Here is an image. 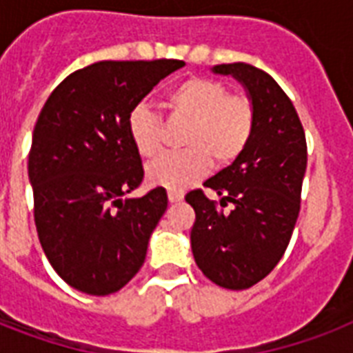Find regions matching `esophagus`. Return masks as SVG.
Listing matches in <instances>:
<instances>
[{
  "label": "esophagus",
  "mask_w": 353,
  "mask_h": 353,
  "mask_svg": "<svg viewBox=\"0 0 353 353\" xmlns=\"http://www.w3.org/2000/svg\"><path fill=\"white\" fill-rule=\"evenodd\" d=\"M185 198V194L181 190H168V201L170 203H177V201H181Z\"/></svg>",
  "instance_id": "1"
}]
</instances>
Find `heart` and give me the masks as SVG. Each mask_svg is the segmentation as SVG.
Wrapping results in <instances>:
<instances>
[{
  "instance_id": "1",
  "label": "heart",
  "mask_w": 353,
  "mask_h": 353,
  "mask_svg": "<svg viewBox=\"0 0 353 353\" xmlns=\"http://www.w3.org/2000/svg\"><path fill=\"white\" fill-rule=\"evenodd\" d=\"M165 110L172 121L187 124L177 155H166L150 163V185L168 190H183L214 165H231L251 141L256 112L243 93H229L220 80L190 77L181 80L165 97ZM128 133L137 154L152 159L161 152L163 122L150 108H133L128 117Z\"/></svg>"
}]
</instances>
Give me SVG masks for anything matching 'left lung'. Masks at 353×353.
<instances>
[{
  "label": "left lung",
  "instance_id": "8db88e82",
  "mask_svg": "<svg viewBox=\"0 0 353 353\" xmlns=\"http://www.w3.org/2000/svg\"><path fill=\"white\" fill-rule=\"evenodd\" d=\"M212 73L231 74L254 104L256 124L241 155L185 196L196 212L190 243L203 274L225 290H247L265 279L290 243L301 210L307 146L290 97L265 71L249 63H221ZM232 205V209L225 207Z\"/></svg>",
  "mask_w": 353,
  "mask_h": 353
}]
</instances>
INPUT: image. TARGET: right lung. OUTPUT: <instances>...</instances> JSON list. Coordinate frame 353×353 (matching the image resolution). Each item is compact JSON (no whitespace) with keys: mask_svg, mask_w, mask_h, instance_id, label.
I'll return each mask as SVG.
<instances>
[{"mask_svg":"<svg viewBox=\"0 0 353 353\" xmlns=\"http://www.w3.org/2000/svg\"><path fill=\"white\" fill-rule=\"evenodd\" d=\"M183 60L97 62L63 79L41 108L29 181L41 249L58 276L88 295H110L137 274L165 214V188L122 199L143 183L128 117Z\"/></svg>","mask_w":353,"mask_h":353,"instance_id":"right-lung-1","label":"right lung"}]
</instances>
